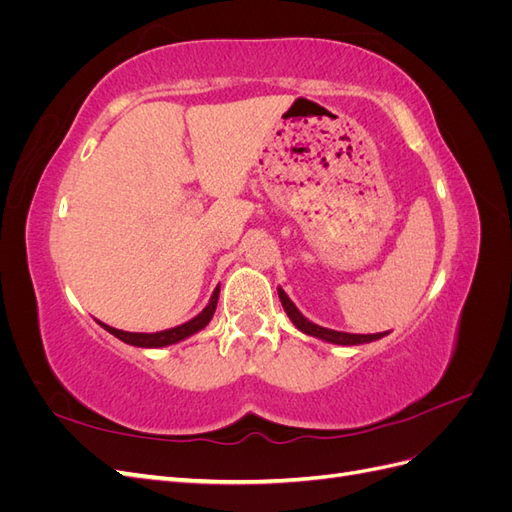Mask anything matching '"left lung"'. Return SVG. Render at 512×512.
I'll list each match as a JSON object with an SVG mask.
<instances>
[{
	"label": "left lung",
	"mask_w": 512,
	"mask_h": 512,
	"mask_svg": "<svg viewBox=\"0 0 512 512\" xmlns=\"http://www.w3.org/2000/svg\"><path fill=\"white\" fill-rule=\"evenodd\" d=\"M277 294H280V301L284 305V312L288 314V318L292 320L294 327H297L299 331H303L305 335H312V337L322 339V342L337 344V346H361V344L376 342V339H382L384 335H389V331L374 333V335H371V333L369 335H361V333H344V331H333V329H327V327H320V324L307 320L299 312V307L290 301V297L282 288H277Z\"/></svg>",
	"instance_id": "obj_1"
}]
</instances>
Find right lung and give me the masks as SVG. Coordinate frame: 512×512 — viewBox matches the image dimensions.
I'll list each match as a JSON object with an SVG mask.
<instances>
[{"instance_id": "obj_1", "label": "right lung", "mask_w": 512, "mask_h": 512, "mask_svg": "<svg viewBox=\"0 0 512 512\" xmlns=\"http://www.w3.org/2000/svg\"><path fill=\"white\" fill-rule=\"evenodd\" d=\"M218 299H220V286L213 290L207 307L198 316H194L188 322L179 324V327L158 331V333H130V331H121V329H115V327H108V324H104L100 320H98V324H100L102 329H106L108 333H111V335H115L117 339H121L123 344H130V346H136V348H164V346H173L177 342H183V339H188L190 335L203 331L207 324L211 322L213 314H215V307H218Z\"/></svg>"}]
</instances>
